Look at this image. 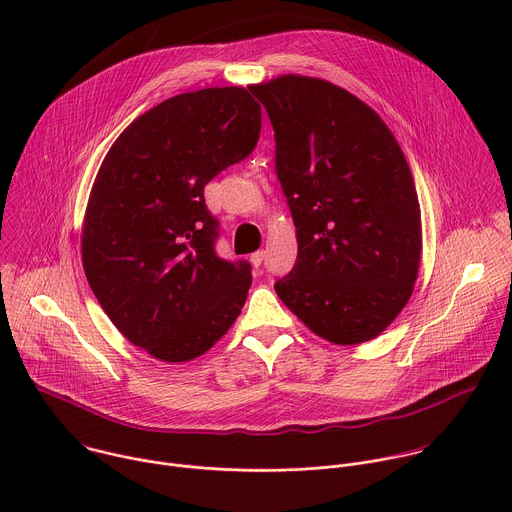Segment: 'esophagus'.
Segmentation results:
<instances>
[{
  "instance_id": "esophagus-1",
  "label": "esophagus",
  "mask_w": 512,
  "mask_h": 512,
  "mask_svg": "<svg viewBox=\"0 0 512 512\" xmlns=\"http://www.w3.org/2000/svg\"><path fill=\"white\" fill-rule=\"evenodd\" d=\"M263 257H265V251H255V253L251 255V263H253L255 267H259V265L263 263Z\"/></svg>"
}]
</instances>
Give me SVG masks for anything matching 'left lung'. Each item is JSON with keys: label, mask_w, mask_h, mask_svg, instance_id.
Returning <instances> with one entry per match:
<instances>
[{"label": "left lung", "mask_w": 512, "mask_h": 512, "mask_svg": "<svg viewBox=\"0 0 512 512\" xmlns=\"http://www.w3.org/2000/svg\"><path fill=\"white\" fill-rule=\"evenodd\" d=\"M249 91L273 125L298 237L279 300L328 342L377 338L409 302L421 261L419 200L395 135L322 79L283 75Z\"/></svg>", "instance_id": "8db88e82"}]
</instances>
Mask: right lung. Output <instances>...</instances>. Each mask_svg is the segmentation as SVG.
I'll return each mask as SVG.
<instances>
[{
	"mask_svg": "<svg viewBox=\"0 0 512 512\" xmlns=\"http://www.w3.org/2000/svg\"><path fill=\"white\" fill-rule=\"evenodd\" d=\"M259 131L261 105L243 87L182 93L127 125L99 168L85 275L115 328L158 360L204 354L245 306L251 265L216 255L204 186L245 160Z\"/></svg>",
	"mask_w": 512,
	"mask_h": 512,
	"instance_id": "1",
	"label": "right lung"
}]
</instances>
